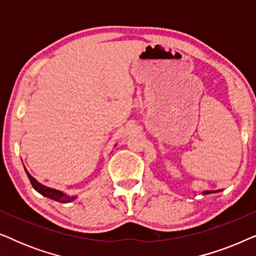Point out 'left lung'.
Masks as SVG:
<instances>
[{"instance_id":"left-lung-1","label":"left lung","mask_w":256,"mask_h":256,"mask_svg":"<svg viewBox=\"0 0 256 256\" xmlns=\"http://www.w3.org/2000/svg\"><path fill=\"white\" fill-rule=\"evenodd\" d=\"M214 192H216V191H214ZM211 194V191H204V192H202V194Z\"/></svg>"}]
</instances>
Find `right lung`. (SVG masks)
I'll list each match as a JSON object with an SVG mask.
<instances>
[{"instance_id":"obj_1","label":"right lung","mask_w":256,"mask_h":256,"mask_svg":"<svg viewBox=\"0 0 256 256\" xmlns=\"http://www.w3.org/2000/svg\"><path fill=\"white\" fill-rule=\"evenodd\" d=\"M24 169H26V166H24ZM26 172L28 174V178L30 180V183H31V185H32V188L38 192V194L44 196V197L50 198V199H52V200H56L59 202H73V200H76V197H78V196H70L60 190H57V188L45 186V185L40 183L36 178H34L32 176H31V174H29V171H28L26 169Z\"/></svg>"}]
</instances>
